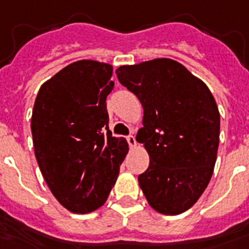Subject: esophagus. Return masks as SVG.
I'll return each mask as SVG.
<instances>
[{
	"instance_id": "obj_1",
	"label": "esophagus",
	"mask_w": 249,
	"mask_h": 249,
	"mask_svg": "<svg viewBox=\"0 0 249 249\" xmlns=\"http://www.w3.org/2000/svg\"><path fill=\"white\" fill-rule=\"evenodd\" d=\"M126 141H128L130 147H136V146H137V141H136L134 136H128V137H126Z\"/></svg>"
}]
</instances>
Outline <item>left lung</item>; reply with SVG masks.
<instances>
[{"mask_svg": "<svg viewBox=\"0 0 249 249\" xmlns=\"http://www.w3.org/2000/svg\"><path fill=\"white\" fill-rule=\"evenodd\" d=\"M116 74L143 107L136 138L150 163L140 188L158 213H184L204 193L217 160L221 120L213 94L171 58L121 65Z\"/></svg>", "mask_w": 249, "mask_h": 249, "instance_id": "left-lung-1", "label": "left lung"}]
</instances>
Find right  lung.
I'll list each match as a JSON object with an SVG mask.
<instances>
[{"label":"right lung","mask_w":249,"mask_h":249,"mask_svg":"<svg viewBox=\"0 0 249 249\" xmlns=\"http://www.w3.org/2000/svg\"><path fill=\"white\" fill-rule=\"evenodd\" d=\"M113 68L79 60L45 81L31 117L35 157L56 200L75 214L107 201L129 146L108 130ZM107 133H105V130Z\"/></svg>","instance_id":"1"}]
</instances>
